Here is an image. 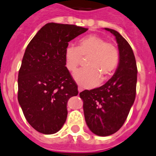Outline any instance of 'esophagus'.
Wrapping results in <instances>:
<instances>
[{"instance_id": "1", "label": "esophagus", "mask_w": 156, "mask_h": 156, "mask_svg": "<svg viewBox=\"0 0 156 156\" xmlns=\"http://www.w3.org/2000/svg\"><path fill=\"white\" fill-rule=\"evenodd\" d=\"M78 92H81V91H83V89H82V88H81V87H78Z\"/></svg>"}]
</instances>
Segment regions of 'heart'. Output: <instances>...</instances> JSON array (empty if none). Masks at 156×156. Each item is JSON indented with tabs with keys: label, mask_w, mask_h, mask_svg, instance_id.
Here are the masks:
<instances>
[{
	"label": "heart",
	"mask_w": 156,
	"mask_h": 156,
	"mask_svg": "<svg viewBox=\"0 0 156 156\" xmlns=\"http://www.w3.org/2000/svg\"><path fill=\"white\" fill-rule=\"evenodd\" d=\"M83 58H87V68L74 74L75 81L82 87L90 88L111 76L119 64V51L112 43L106 42L97 34H90L80 39L78 47L69 45L65 51V66L70 71L76 70Z\"/></svg>",
	"instance_id": "heart-1"
}]
</instances>
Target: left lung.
Segmentation results:
<instances>
[{"instance_id":"8db88e82","label":"left lung","mask_w":156,"mask_h":156,"mask_svg":"<svg viewBox=\"0 0 156 156\" xmlns=\"http://www.w3.org/2000/svg\"><path fill=\"white\" fill-rule=\"evenodd\" d=\"M105 29L115 37L120 55L119 66L112 78L102 86L79 94L87 126L99 136L115 133L125 123L135 101L138 73L130 44L118 31Z\"/></svg>"}]
</instances>
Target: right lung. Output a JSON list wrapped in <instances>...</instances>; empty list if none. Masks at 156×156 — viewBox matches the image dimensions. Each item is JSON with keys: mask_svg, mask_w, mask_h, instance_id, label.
<instances>
[{"mask_svg": "<svg viewBox=\"0 0 156 156\" xmlns=\"http://www.w3.org/2000/svg\"><path fill=\"white\" fill-rule=\"evenodd\" d=\"M88 28L48 23L27 45L19 70L17 99L29 124L42 134L56 133L65 124L70 98L78 86L65 66L68 42Z\"/></svg>", "mask_w": 156, "mask_h": 156, "instance_id": "1", "label": "right lung"}]
</instances>
